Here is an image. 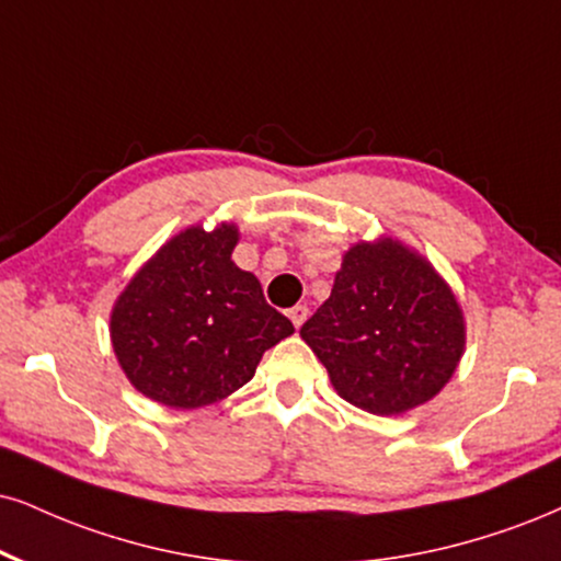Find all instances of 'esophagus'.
I'll return each mask as SVG.
<instances>
[{
	"label": "esophagus",
	"instance_id": "obj_1",
	"mask_svg": "<svg viewBox=\"0 0 561 561\" xmlns=\"http://www.w3.org/2000/svg\"><path fill=\"white\" fill-rule=\"evenodd\" d=\"M307 314H309V309L304 307V304H296V307L288 309V317H291V322H294V328H296V330L301 328L304 320H307Z\"/></svg>",
	"mask_w": 561,
	"mask_h": 561
}]
</instances>
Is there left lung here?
I'll return each instance as SVG.
<instances>
[{"label": "left lung", "mask_w": 561, "mask_h": 561, "mask_svg": "<svg viewBox=\"0 0 561 561\" xmlns=\"http://www.w3.org/2000/svg\"><path fill=\"white\" fill-rule=\"evenodd\" d=\"M337 396L379 416L432 400L466 345L462 312L426 260L387 239L343 257L333 294L301 324Z\"/></svg>", "instance_id": "obj_1"}]
</instances>
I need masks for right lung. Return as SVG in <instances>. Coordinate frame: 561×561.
Wrapping results in <instances>:
<instances>
[{
  "instance_id": "1",
  "label": "right lung",
  "mask_w": 561,
  "mask_h": 561,
  "mask_svg": "<svg viewBox=\"0 0 561 561\" xmlns=\"http://www.w3.org/2000/svg\"><path fill=\"white\" fill-rule=\"evenodd\" d=\"M237 228H186L129 280L112 314L114 354L142 396L199 408L254 377L262 354L294 333L260 280L233 265Z\"/></svg>"
}]
</instances>
